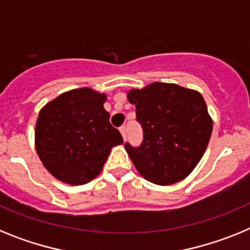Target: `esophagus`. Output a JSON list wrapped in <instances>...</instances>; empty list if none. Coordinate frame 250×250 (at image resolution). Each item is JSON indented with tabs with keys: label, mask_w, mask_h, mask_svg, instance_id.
Masks as SVG:
<instances>
[{
	"label": "esophagus",
	"mask_w": 250,
	"mask_h": 250,
	"mask_svg": "<svg viewBox=\"0 0 250 250\" xmlns=\"http://www.w3.org/2000/svg\"><path fill=\"white\" fill-rule=\"evenodd\" d=\"M120 132H121V135H123L124 140H126V136H127L126 126H121V127H120Z\"/></svg>",
	"instance_id": "1"
}]
</instances>
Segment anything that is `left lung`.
I'll return each instance as SVG.
<instances>
[{
  "label": "left lung",
  "mask_w": 250,
  "mask_h": 250,
  "mask_svg": "<svg viewBox=\"0 0 250 250\" xmlns=\"http://www.w3.org/2000/svg\"><path fill=\"white\" fill-rule=\"evenodd\" d=\"M136 121L143 127L140 146L125 144L136 170L158 185L180 182L193 171L210 140L213 121L198 91L175 83H154L130 90Z\"/></svg>",
  "instance_id": "obj_1"
}]
</instances>
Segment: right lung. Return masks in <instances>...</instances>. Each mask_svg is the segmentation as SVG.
Wrapping results in <instances>:
<instances>
[{
	"label": "right lung",
	"instance_id": "right-lung-1",
	"mask_svg": "<svg viewBox=\"0 0 250 250\" xmlns=\"http://www.w3.org/2000/svg\"><path fill=\"white\" fill-rule=\"evenodd\" d=\"M106 96L87 87L57 96L40 111L35 131L37 154L56 179L72 185L100 174L111 147L123 136L104 109Z\"/></svg>",
	"mask_w": 250,
	"mask_h": 250
}]
</instances>
